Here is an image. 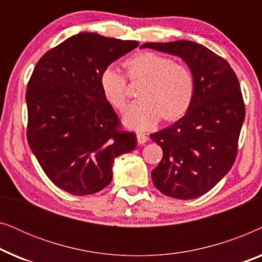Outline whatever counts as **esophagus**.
<instances>
[{
  "mask_svg": "<svg viewBox=\"0 0 262 262\" xmlns=\"http://www.w3.org/2000/svg\"><path fill=\"white\" fill-rule=\"evenodd\" d=\"M137 142H138L139 145L145 144V143L148 142V137H146V136L143 135V134H137Z\"/></svg>",
  "mask_w": 262,
  "mask_h": 262,
  "instance_id": "esophagus-1",
  "label": "esophagus"
}]
</instances>
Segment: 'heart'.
I'll list each match as a JSON object with an SVG mask.
<instances>
[{
  "instance_id": "heart-1",
  "label": "heart",
  "mask_w": 262,
  "mask_h": 262,
  "mask_svg": "<svg viewBox=\"0 0 262 262\" xmlns=\"http://www.w3.org/2000/svg\"><path fill=\"white\" fill-rule=\"evenodd\" d=\"M127 76L142 81L137 96L124 113V125L146 131L159 123L174 121L184 116L194 94V78L188 67L173 63L168 57L154 52H139L125 62ZM100 87L110 105L123 110L126 103V78L116 67L110 66L100 75Z\"/></svg>"
}]
</instances>
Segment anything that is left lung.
<instances>
[{"label": "left lung", "instance_id": "1", "mask_svg": "<svg viewBox=\"0 0 262 262\" xmlns=\"http://www.w3.org/2000/svg\"><path fill=\"white\" fill-rule=\"evenodd\" d=\"M178 56L194 78L191 106L181 119L150 135L163 157L151 171L152 184L175 199H194L212 189L231 169L246 110L237 76L227 60L194 41L146 42Z\"/></svg>", "mask_w": 262, "mask_h": 262}]
</instances>
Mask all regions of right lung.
<instances>
[{"mask_svg": "<svg viewBox=\"0 0 262 262\" xmlns=\"http://www.w3.org/2000/svg\"><path fill=\"white\" fill-rule=\"evenodd\" d=\"M138 46L98 33H78L45 53L27 84V139L48 178L63 191L87 195L113 177L116 157L137 145L102 94L100 75Z\"/></svg>", "mask_w": 262, "mask_h": 262, "instance_id": "1", "label": "right lung"}]
</instances>
